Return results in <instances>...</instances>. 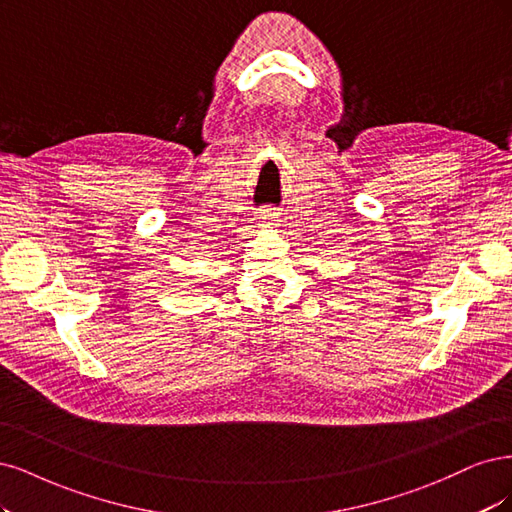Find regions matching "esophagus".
I'll return each mask as SVG.
<instances>
[{
	"label": "esophagus",
	"instance_id": "esophagus-1",
	"mask_svg": "<svg viewBox=\"0 0 512 512\" xmlns=\"http://www.w3.org/2000/svg\"><path fill=\"white\" fill-rule=\"evenodd\" d=\"M259 219H261V223H263V225H276V221H278V212H274L272 208H266V210H261Z\"/></svg>",
	"mask_w": 512,
	"mask_h": 512
}]
</instances>
